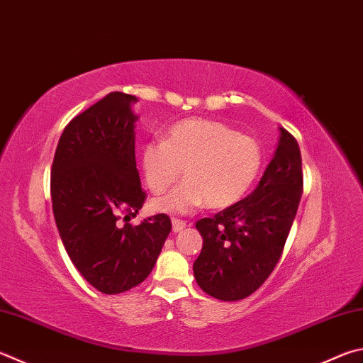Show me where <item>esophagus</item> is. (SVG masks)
<instances>
[{"label":"esophagus","mask_w":363,"mask_h":363,"mask_svg":"<svg viewBox=\"0 0 363 363\" xmlns=\"http://www.w3.org/2000/svg\"><path fill=\"white\" fill-rule=\"evenodd\" d=\"M173 222V232L174 233H177V232H181V230H184L187 227V222L186 220H181V219H173L171 220Z\"/></svg>","instance_id":"obj_1"}]
</instances>
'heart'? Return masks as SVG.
<instances>
[{
  "label": "heart",
  "mask_w": 363,
  "mask_h": 363,
  "mask_svg": "<svg viewBox=\"0 0 363 363\" xmlns=\"http://www.w3.org/2000/svg\"><path fill=\"white\" fill-rule=\"evenodd\" d=\"M187 181L152 200L162 213H189L233 206L252 187L262 168V149L254 138L208 118H187L173 125L164 140H150L141 149V169L149 190L160 194L182 176Z\"/></svg>",
  "instance_id": "b5f03b06"
}]
</instances>
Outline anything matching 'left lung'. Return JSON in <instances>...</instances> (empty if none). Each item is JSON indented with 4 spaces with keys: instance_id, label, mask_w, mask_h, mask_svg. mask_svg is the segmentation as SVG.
<instances>
[{
    "instance_id": "obj_1",
    "label": "left lung",
    "mask_w": 363,
    "mask_h": 363,
    "mask_svg": "<svg viewBox=\"0 0 363 363\" xmlns=\"http://www.w3.org/2000/svg\"><path fill=\"white\" fill-rule=\"evenodd\" d=\"M259 186L245 200L195 223L203 249L194 263L201 291L236 301L254 294L279 262L303 192L298 143L287 130Z\"/></svg>"
}]
</instances>
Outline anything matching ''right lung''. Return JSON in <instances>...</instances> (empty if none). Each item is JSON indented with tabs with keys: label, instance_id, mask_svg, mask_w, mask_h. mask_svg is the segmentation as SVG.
Here are the masks:
<instances>
[{
	"label": "right lung",
	"instance_id": "right-lung-1",
	"mask_svg": "<svg viewBox=\"0 0 363 363\" xmlns=\"http://www.w3.org/2000/svg\"><path fill=\"white\" fill-rule=\"evenodd\" d=\"M136 96L113 91L65 127L50 176L52 209L71 262L114 295L147 278L171 232L167 214L131 225L143 208L135 159Z\"/></svg>",
	"mask_w": 363,
	"mask_h": 363
}]
</instances>
